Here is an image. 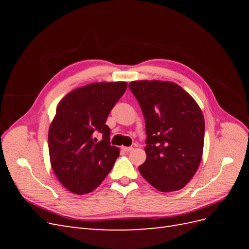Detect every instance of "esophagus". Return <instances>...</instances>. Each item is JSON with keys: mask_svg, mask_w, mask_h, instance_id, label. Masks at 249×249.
Returning a JSON list of instances; mask_svg holds the SVG:
<instances>
[{"mask_svg": "<svg viewBox=\"0 0 249 249\" xmlns=\"http://www.w3.org/2000/svg\"><path fill=\"white\" fill-rule=\"evenodd\" d=\"M122 148H123V150H124V152H132V150L134 149L132 146H127V147H125V146H123Z\"/></svg>", "mask_w": 249, "mask_h": 249, "instance_id": "34e87169", "label": "esophagus"}]
</instances>
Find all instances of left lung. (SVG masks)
Wrapping results in <instances>:
<instances>
[{
	"instance_id": "obj_1",
	"label": "left lung",
	"mask_w": 249,
	"mask_h": 249,
	"mask_svg": "<svg viewBox=\"0 0 249 249\" xmlns=\"http://www.w3.org/2000/svg\"><path fill=\"white\" fill-rule=\"evenodd\" d=\"M145 119L146 160L139 172L161 192L182 189L196 172L203 150L205 119L193 97L169 81L129 84Z\"/></svg>"
}]
</instances>
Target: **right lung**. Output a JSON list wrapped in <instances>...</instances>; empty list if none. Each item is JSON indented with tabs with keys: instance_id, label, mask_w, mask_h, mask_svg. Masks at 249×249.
<instances>
[{
	"instance_id": "right-lung-1",
	"label": "right lung",
	"mask_w": 249,
	"mask_h": 249,
	"mask_svg": "<svg viewBox=\"0 0 249 249\" xmlns=\"http://www.w3.org/2000/svg\"><path fill=\"white\" fill-rule=\"evenodd\" d=\"M126 87V82L91 83L59 102L49 130V153L53 171L69 191L91 192L111 171L119 148L110 145L106 120ZM96 132L102 141L94 137Z\"/></svg>"
}]
</instances>
